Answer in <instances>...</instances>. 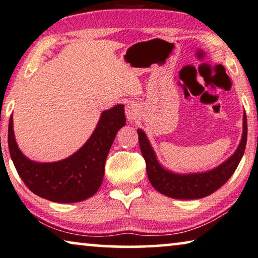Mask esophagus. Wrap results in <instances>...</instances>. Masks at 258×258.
Masks as SVG:
<instances>
[{
  "instance_id": "esophagus-1",
  "label": "esophagus",
  "mask_w": 258,
  "mask_h": 258,
  "mask_svg": "<svg viewBox=\"0 0 258 258\" xmlns=\"http://www.w3.org/2000/svg\"><path fill=\"white\" fill-rule=\"evenodd\" d=\"M138 114H140V111H138L137 104L129 103L128 106L125 107V116L129 121H135L138 117Z\"/></svg>"
}]
</instances>
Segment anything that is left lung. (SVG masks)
Returning <instances> with one entry per match:
<instances>
[{
  "label": "left lung",
  "mask_w": 258,
  "mask_h": 258,
  "mask_svg": "<svg viewBox=\"0 0 258 258\" xmlns=\"http://www.w3.org/2000/svg\"><path fill=\"white\" fill-rule=\"evenodd\" d=\"M247 115H243V134L240 144L233 156L221 165L201 173L179 174L171 172L160 165L143 130L138 129V142L141 152L145 159L148 178L151 185L164 196L173 199H200L219 189L233 175L247 144Z\"/></svg>",
  "instance_id": "8db88e82"
}]
</instances>
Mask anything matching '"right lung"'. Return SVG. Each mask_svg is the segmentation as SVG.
<instances>
[{
    "label": "right lung",
    "instance_id": "obj_1",
    "mask_svg": "<svg viewBox=\"0 0 258 258\" xmlns=\"http://www.w3.org/2000/svg\"><path fill=\"white\" fill-rule=\"evenodd\" d=\"M125 124L124 106L104 110L92 136L76 154L54 163H37L18 149L9 120L8 147L18 174L30 191L53 203H79L98 192L107 155L118 130Z\"/></svg>",
    "mask_w": 258,
    "mask_h": 258
}]
</instances>
